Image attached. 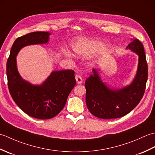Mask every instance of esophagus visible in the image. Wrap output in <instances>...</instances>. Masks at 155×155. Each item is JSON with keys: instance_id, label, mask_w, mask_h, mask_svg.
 Masks as SVG:
<instances>
[{"instance_id": "obj_1", "label": "esophagus", "mask_w": 155, "mask_h": 155, "mask_svg": "<svg viewBox=\"0 0 155 155\" xmlns=\"http://www.w3.org/2000/svg\"><path fill=\"white\" fill-rule=\"evenodd\" d=\"M75 79L77 81V83L78 84H81L82 82H83V78H82V77L81 75L77 74L75 76Z\"/></svg>"}]
</instances>
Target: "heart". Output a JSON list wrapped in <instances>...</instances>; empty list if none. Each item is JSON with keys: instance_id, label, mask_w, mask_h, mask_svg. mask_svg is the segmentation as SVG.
<instances>
[{"instance_id": "heart-1", "label": "heart", "mask_w": 155, "mask_h": 155, "mask_svg": "<svg viewBox=\"0 0 155 155\" xmlns=\"http://www.w3.org/2000/svg\"><path fill=\"white\" fill-rule=\"evenodd\" d=\"M72 50L78 54H85L90 50H101L103 46L98 42H89L85 40H79L72 45Z\"/></svg>"}]
</instances>
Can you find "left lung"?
<instances>
[{
    "instance_id": "left-lung-1",
    "label": "left lung",
    "mask_w": 155,
    "mask_h": 155,
    "mask_svg": "<svg viewBox=\"0 0 155 155\" xmlns=\"http://www.w3.org/2000/svg\"><path fill=\"white\" fill-rule=\"evenodd\" d=\"M127 48L139 56L137 72L133 83L120 89L108 88L96 69L85 81L86 104L92 114L110 119L124 116L135 108L143 98L148 78V65L144 47L139 39H133Z\"/></svg>"
}]
</instances>
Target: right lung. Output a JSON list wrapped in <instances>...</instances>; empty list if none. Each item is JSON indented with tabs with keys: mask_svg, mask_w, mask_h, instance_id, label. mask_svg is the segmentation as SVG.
<instances>
[{
	"mask_svg": "<svg viewBox=\"0 0 155 155\" xmlns=\"http://www.w3.org/2000/svg\"><path fill=\"white\" fill-rule=\"evenodd\" d=\"M47 32H33L17 38L13 43L6 63L8 90L16 104L29 116L48 119L63 109L67 98L76 84L74 71H53L41 85L23 80L16 67V57L27 45L47 43Z\"/></svg>",
	"mask_w": 155,
	"mask_h": 155,
	"instance_id": "obj_1",
	"label": "right lung"
}]
</instances>
